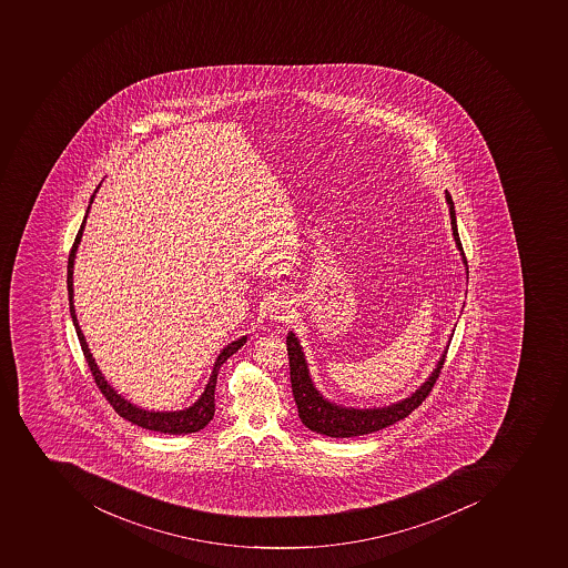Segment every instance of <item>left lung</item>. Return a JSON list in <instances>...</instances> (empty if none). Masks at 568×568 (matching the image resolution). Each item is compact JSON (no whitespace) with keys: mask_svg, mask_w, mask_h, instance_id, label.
Masks as SVG:
<instances>
[{"mask_svg":"<svg viewBox=\"0 0 568 568\" xmlns=\"http://www.w3.org/2000/svg\"><path fill=\"white\" fill-rule=\"evenodd\" d=\"M446 202L450 206L452 230H454L455 244L459 247L463 260L466 262L465 251L460 244L459 231H457V221H455L454 201L450 193L446 192ZM286 352H288V362H291V384L294 399H296L297 413L300 419L306 428L323 436L328 437H355L366 436L373 432L382 430V428L390 427L394 423L404 419L408 414L416 410L419 405L427 399L430 390L434 389L437 378H439L440 369L445 364V355L440 356L437 367L432 373L425 384L410 396L399 404L389 405L382 408H346L338 405L329 404L328 399H324L314 384L310 381L308 367H306L305 356L301 352L300 343L296 335L288 333L286 337Z\"/></svg>","mask_w":568,"mask_h":568,"instance_id":"left-lung-1","label":"left lung"}]
</instances>
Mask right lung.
I'll use <instances>...</instances> for the list:
<instances>
[{
    "label": "right lung",
    "mask_w": 568,
    "mask_h": 568,
    "mask_svg": "<svg viewBox=\"0 0 568 568\" xmlns=\"http://www.w3.org/2000/svg\"><path fill=\"white\" fill-rule=\"evenodd\" d=\"M94 197V195H93ZM91 197V202H93ZM90 210V207H88ZM84 222L80 225L79 233H77L75 242L71 245L70 258H68V297H70V314L73 324H75L77 337H79L80 347L84 353L85 362L90 366L91 375H93L94 384L99 387L100 393L103 394V398L108 399L111 407L116 410V414L134 423L138 427L146 428V430L161 432V434H192V432L202 430L206 427L207 423L212 422L213 414H215V385L216 375L227 358L233 353L239 352L240 347L244 346L247 337L239 338L235 343H231L230 346L224 347V352L216 358L215 367H213L212 378L207 382L206 389L202 393L201 399L195 402L193 407L186 408V410H179V413H149L143 408H138L136 405H132L128 399H123L111 385L105 382L99 367L94 364V358L91 356L88 344H85L84 335L80 332L79 323H77L75 306H73V262H75L77 247H79L80 239H82V231H84Z\"/></svg>",
    "instance_id": "add662e5"
}]
</instances>
